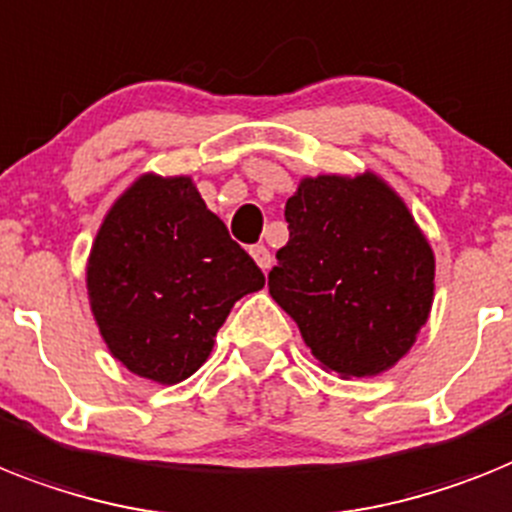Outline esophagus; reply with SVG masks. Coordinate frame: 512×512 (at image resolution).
<instances>
[{"instance_id":"esophagus-1","label":"esophagus","mask_w":512,"mask_h":512,"mask_svg":"<svg viewBox=\"0 0 512 512\" xmlns=\"http://www.w3.org/2000/svg\"><path fill=\"white\" fill-rule=\"evenodd\" d=\"M251 256L253 261L264 269V272H269V266H272V253H269V248L264 246V243H259V246L251 248Z\"/></svg>"}]
</instances>
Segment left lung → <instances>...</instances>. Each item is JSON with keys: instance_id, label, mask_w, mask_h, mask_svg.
<instances>
[{"instance_id": "left-lung-1", "label": "left lung", "mask_w": 512, "mask_h": 512, "mask_svg": "<svg viewBox=\"0 0 512 512\" xmlns=\"http://www.w3.org/2000/svg\"><path fill=\"white\" fill-rule=\"evenodd\" d=\"M269 293L327 371L377 377L416 342L434 301V253L403 198L374 172L303 177Z\"/></svg>"}]
</instances>
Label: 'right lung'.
<instances>
[{"label": "right lung", "instance_id": "right-lung-1", "mask_svg": "<svg viewBox=\"0 0 512 512\" xmlns=\"http://www.w3.org/2000/svg\"><path fill=\"white\" fill-rule=\"evenodd\" d=\"M86 287L109 353L138 377L177 384L204 366L230 308L264 274L190 177L146 172L101 222Z\"/></svg>", "mask_w": 512, "mask_h": 512}]
</instances>
